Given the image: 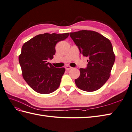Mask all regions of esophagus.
Returning a JSON list of instances; mask_svg holds the SVG:
<instances>
[{"mask_svg":"<svg viewBox=\"0 0 132 132\" xmlns=\"http://www.w3.org/2000/svg\"><path fill=\"white\" fill-rule=\"evenodd\" d=\"M65 69H66V70H69L71 69L72 67H70V66H65Z\"/></svg>","mask_w":132,"mask_h":132,"instance_id":"1","label":"esophagus"}]
</instances>
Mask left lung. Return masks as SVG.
I'll return each instance as SVG.
<instances>
[{
	"instance_id": "1",
	"label": "left lung",
	"mask_w": 132,
	"mask_h": 132,
	"mask_svg": "<svg viewBox=\"0 0 132 132\" xmlns=\"http://www.w3.org/2000/svg\"><path fill=\"white\" fill-rule=\"evenodd\" d=\"M70 36L80 53L89 57L87 67L80 69V76L75 80L76 86L87 92L99 89L109 79L116 59L110 41L93 31L82 30Z\"/></svg>"
}]
</instances>
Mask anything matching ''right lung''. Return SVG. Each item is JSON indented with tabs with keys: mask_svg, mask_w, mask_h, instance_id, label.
I'll return each mask as SVG.
<instances>
[{
	"mask_svg": "<svg viewBox=\"0 0 132 132\" xmlns=\"http://www.w3.org/2000/svg\"><path fill=\"white\" fill-rule=\"evenodd\" d=\"M69 35V33H46L34 37L23 45L19 56L22 75L37 93L50 94L59 87L65 69L56 68L47 60L53 58L56 43L65 39Z\"/></svg>",
	"mask_w": 132,
	"mask_h": 132,
	"instance_id": "right-lung-1",
	"label": "right lung"
}]
</instances>
